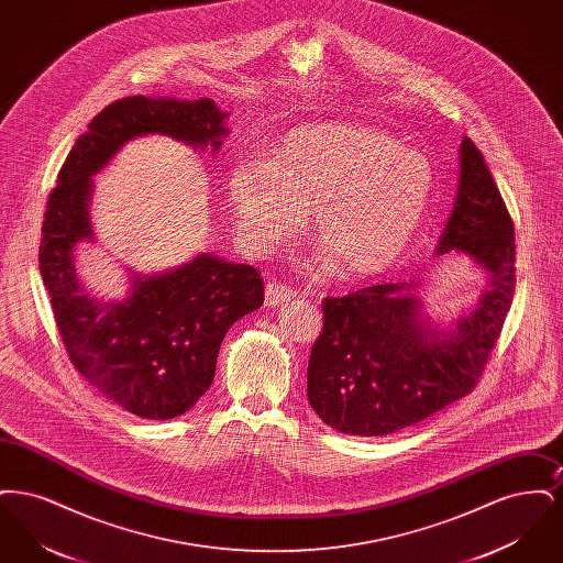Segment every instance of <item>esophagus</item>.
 Instances as JSON below:
<instances>
[{
    "label": "esophagus",
    "instance_id": "1",
    "mask_svg": "<svg viewBox=\"0 0 563 563\" xmlns=\"http://www.w3.org/2000/svg\"><path fill=\"white\" fill-rule=\"evenodd\" d=\"M291 297H295V291L287 285H280V283H268L266 285V303L268 306H280V303L289 301Z\"/></svg>",
    "mask_w": 563,
    "mask_h": 563
}]
</instances>
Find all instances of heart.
Returning a JSON list of instances; mask_svg holds the SVG:
<instances>
[{
	"instance_id": "b5f03b06",
	"label": "heart",
	"mask_w": 563,
	"mask_h": 563,
	"mask_svg": "<svg viewBox=\"0 0 563 563\" xmlns=\"http://www.w3.org/2000/svg\"><path fill=\"white\" fill-rule=\"evenodd\" d=\"M434 194L424 154L361 124L301 126L280 139L268 164L244 162L228 177L239 236L253 253L294 241L312 214L314 236L349 276L401 262Z\"/></svg>"
}]
</instances>
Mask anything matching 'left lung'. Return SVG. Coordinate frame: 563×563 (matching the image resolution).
<instances>
[{
  "mask_svg": "<svg viewBox=\"0 0 563 563\" xmlns=\"http://www.w3.org/2000/svg\"><path fill=\"white\" fill-rule=\"evenodd\" d=\"M464 253L489 289L452 331L422 317L413 283L324 297L308 363V401L331 429L382 437L422 422L479 382L515 291V225L477 145H460V186L437 253Z\"/></svg>",
  "mask_w": 563,
  "mask_h": 563,
  "instance_id": "left-lung-1",
  "label": "left lung"
}]
</instances>
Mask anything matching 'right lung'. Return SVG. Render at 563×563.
I'll list each match as a JSON object with an SVG mask.
<instances>
[{
  "label": "right lung",
  "mask_w": 563,
  "mask_h": 563,
  "mask_svg": "<svg viewBox=\"0 0 563 563\" xmlns=\"http://www.w3.org/2000/svg\"><path fill=\"white\" fill-rule=\"evenodd\" d=\"M225 118L211 99H120L90 120L48 196L40 272L60 340L74 367L139 418H177L209 390L223 335L264 303V280L253 266L202 253L162 274L133 276L122 301L90 297L71 255L78 242L92 241L90 177L143 134H168L217 152L228 134Z\"/></svg>",
  "instance_id": "add662e5"
}]
</instances>
